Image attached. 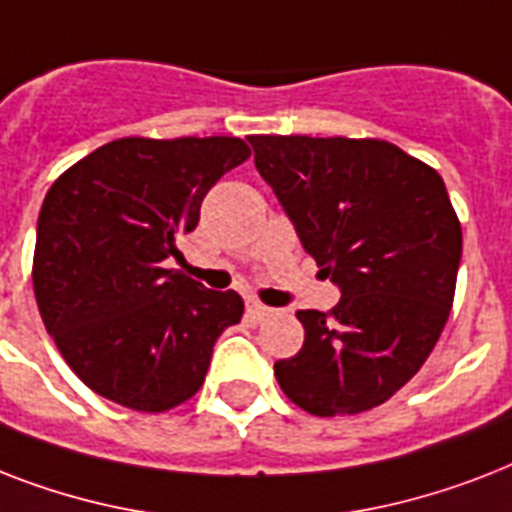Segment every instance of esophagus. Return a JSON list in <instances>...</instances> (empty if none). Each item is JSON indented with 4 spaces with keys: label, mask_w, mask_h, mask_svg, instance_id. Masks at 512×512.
Masks as SVG:
<instances>
[{
    "label": "esophagus",
    "mask_w": 512,
    "mask_h": 512,
    "mask_svg": "<svg viewBox=\"0 0 512 512\" xmlns=\"http://www.w3.org/2000/svg\"><path fill=\"white\" fill-rule=\"evenodd\" d=\"M271 313H273V308L263 305L260 300H247V316H249V319L263 321V319H268Z\"/></svg>",
    "instance_id": "34e87169"
}]
</instances>
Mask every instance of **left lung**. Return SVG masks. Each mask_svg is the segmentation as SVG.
Here are the masks:
<instances>
[{"label":"left lung","mask_w":512,"mask_h":512,"mask_svg":"<svg viewBox=\"0 0 512 512\" xmlns=\"http://www.w3.org/2000/svg\"><path fill=\"white\" fill-rule=\"evenodd\" d=\"M247 140L305 252L342 292L332 311H297L303 348L273 374L308 414L369 412L420 372L452 311L462 225L444 180L388 140Z\"/></svg>","instance_id":"1"}]
</instances>
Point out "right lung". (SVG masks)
<instances>
[{"label": "right lung", "instance_id": "1", "mask_svg": "<svg viewBox=\"0 0 512 512\" xmlns=\"http://www.w3.org/2000/svg\"><path fill=\"white\" fill-rule=\"evenodd\" d=\"M252 156L241 138H119L71 164L44 196L31 279L74 374L119 406L170 412L204 385L244 300L183 271L177 239L212 185Z\"/></svg>", "mask_w": 512, "mask_h": 512}]
</instances>
